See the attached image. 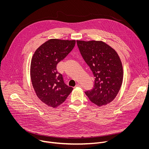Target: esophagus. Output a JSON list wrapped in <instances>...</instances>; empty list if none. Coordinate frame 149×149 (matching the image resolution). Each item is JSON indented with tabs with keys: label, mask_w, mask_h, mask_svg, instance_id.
Segmentation results:
<instances>
[{
	"label": "esophagus",
	"mask_w": 149,
	"mask_h": 149,
	"mask_svg": "<svg viewBox=\"0 0 149 149\" xmlns=\"http://www.w3.org/2000/svg\"><path fill=\"white\" fill-rule=\"evenodd\" d=\"M75 86H76V87H82V86H81V84H77Z\"/></svg>",
	"instance_id": "obj_1"
}]
</instances>
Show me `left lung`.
Masks as SVG:
<instances>
[{
  "label": "left lung",
  "mask_w": 149,
  "mask_h": 149,
  "mask_svg": "<svg viewBox=\"0 0 149 149\" xmlns=\"http://www.w3.org/2000/svg\"><path fill=\"white\" fill-rule=\"evenodd\" d=\"M77 44L95 77L93 88L85 93L100 107L110 103L117 96L123 81V67L118 54L101 41L77 40Z\"/></svg>",
  "instance_id": "left-lung-1"
}]
</instances>
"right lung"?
I'll list each match as a JSON object with an SVG mask.
<instances>
[{
    "mask_svg": "<svg viewBox=\"0 0 149 149\" xmlns=\"http://www.w3.org/2000/svg\"><path fill=\"white\" fill-rule=\"evenodd\" d=\"M75 45V40L52 39L40 45L33 55L31 64L33 87L38 97L53 108L64 102L73 90L63 82L56 65Z\"/></svg>",
    "mask_w": 149,
    "mask_h": 149,
    "instance_id": "right-lung-1",
    "label": "right lung"
}]
</instances>
